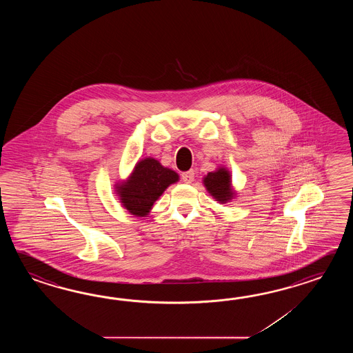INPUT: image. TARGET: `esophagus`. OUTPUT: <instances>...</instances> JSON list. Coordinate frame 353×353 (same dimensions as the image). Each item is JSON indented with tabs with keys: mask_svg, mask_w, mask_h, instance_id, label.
I'll return each mask as SVG.
<instances>
[{
	"mask_svg": "<svg viewBox=\"0 0 353 353\" xmlns=\"http://www.w3.org/2000/svg\"><path fill=\"white\" fill-rule=\"evenodd\" d=\"M181 180H183L184 183H192V181H194V172H193V170H189L187 173L181 174Z\"/></svg>",
	"mask_w": 353,
	"mask_h": 353,
	"instance_id": "esophagus-1",
	"label": "esophagus"
}]
</instances>
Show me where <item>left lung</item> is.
Instances as JSON below:
<instances>
[{
  "label": "left lung",
  "instance_id": "obj_1",
  "mask_svg": "<svg viewBox=\"0 0 353 353\" xmlns=\"http://www.w3.org/2000/svg\"><path fill=\"white\" fill-rule=\"evenodd\" d=\"M203 181L207 190L217 199L218 202L225 203L232 199L231 176L223 168L218 169L217 172L208 173Z\"/></svg>",
  "mask_w": 353,
  "mask_h": 353
}]
</instances>
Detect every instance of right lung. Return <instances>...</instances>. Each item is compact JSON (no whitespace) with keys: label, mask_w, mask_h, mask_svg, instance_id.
<instances>
[{"label":"right lung","mask_w":353,"mask_h":353,"mask_svg":"<svg viewBox=\"0 0 353 353\" xmlns=\"http://www.w3.org/2000/svg\"><path fill=\"white\" fill-rule=\"evenodd\" d=\"M178 179V174L164 168L158 160L143 159L136 164L134 173L128 181L121 184L117 192L123 207L131 214L145 217L166 188Z\"/></svg>","instance_id":"1"}]
</instances>
